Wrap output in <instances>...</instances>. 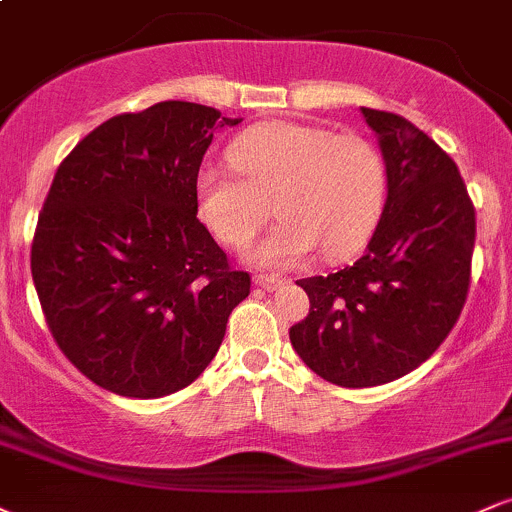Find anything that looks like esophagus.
<instances>
[{
    "label": "esophagus",
    "mask_w": 512,
    "mask_h": 512,
    "mask_svg": "<svg viewBox=\"0 0 512 512\" xmlns=\"http://www.w3.org/2000/svg\"><path fill=\"white\" fill-rule=\"evenodd\" d=\"M255 284L264 291H276L279 286L286 284V279H281V276H274V274H255Z\"/></svg>",
    "instance_id": "34e87169"
}]
</instances>
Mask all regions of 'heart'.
Listing matches in <instances>:
<instances>
[{
	"instance_id": "heart-1",
	"label": "heart",
	"mask_w": 512,
	"mask_h": 512,
	"mask_svg": "<svg viewBox=\"0 0 512 512\" xmlns=\"http://www.w3.org/2000/svg\"><path fill=\"white\" fill-rule=\"evenodd\" d=\"M231 168L195 178L197 214L221 243L248 245L274 211L279 223L245 257L291 267L320 248L342 257L361 248L383 214L387 170L378 146L358 134L305 122H267L228 146Z\"/></svg>"
}]
</instances>
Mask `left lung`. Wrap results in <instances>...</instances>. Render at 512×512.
Listing matches in <instances>:
<instances>
[{
    "label": "left lung",
    "instance_id": "8db88e82",
    "mask_svg": "<svg viewBox=\"0 0 512 512\" xmlns=\"http://www.w3.org/2000/svg\"><path fill=\"white\" fill-rule=\"evenodd\" d=\"M378 134L387 199L363 257L296 281L310 313L296 354L339 387L392 383L443 344L469 291L477 216L455 161L409 120L361 108Z\"/></svg>",
    "mask_w": 512,
    "mask_h": 512
}]
</instances>
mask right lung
<instances>
[{"label":"right lung","instance_id":"1","mask_svg":"<svg viewBox=\"0 0 512 512\" xmlns=\"http://www.w3.org/2000/svg\"><path fill=\"white\" fill-rule=\"evenodd\" d=\"M199 103L110 117L57 168L31 274L62 354L122 397L195 383L248 298L250 274L197 219L195 178L214 132L238 125Z\"/></svg>","mask_w":512,"mask_h":512}]
</instances>
